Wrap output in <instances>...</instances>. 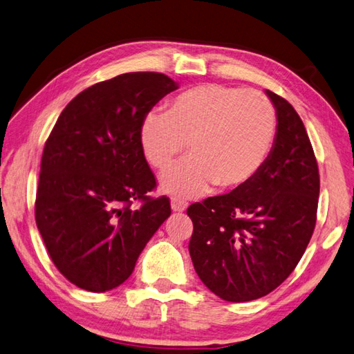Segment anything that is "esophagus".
Wrapping results in <instances>:
<instances>
[{"label": "esophagus", "instance_id": "esophagus-1", "mask_svg": "<svg viewBox=\"0 0 354 354\" xmlns=\"http://www.w3.org/2000/svg\"><path fill=\"white\" fill-rule=\"evenodd\" d=\"M171 207H172V210H174V212H183L187 207V203L185 200H182V198L174 197V198L171 200Z\"/></svg>", "mask_w": 354, "mask_h": 354}]
</instances>
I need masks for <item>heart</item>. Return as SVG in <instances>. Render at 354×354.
Masks as SVG:
<instances>
[{
    "label": "heart",
    "instance_id": "heart-1",
    "mask_svg": "<svg viewBox=\"0 0 354 354\" xmlns=\"http://www.w3.org/2000/svg\"><path fill=\"white\" fill-rule=\"evenodd\" d=\"M277 131L271 101L257 91L209 83L172 100L167 113L148 112L139 129L144 154L163 169L189 145L191 156L162 174L167 192L197 195L212 185L233 189L256 176Z\"/></svg>",
    "mask_w": 354,
    "mask_h": 354
}]
</instances>
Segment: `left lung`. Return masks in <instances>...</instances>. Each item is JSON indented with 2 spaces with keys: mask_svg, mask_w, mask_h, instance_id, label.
<instances>
[{
  "mask_svg": "<svg viewBox=\"0 0 354 354\" xmlns=\"http://www.w3.org/2000/svg\"><path fill=\"white\" fill-rule=\"evenodd\" d=\"M277 131L262 168L229 194L187 207L198 277L225 301L265 297L295 270L317 223L319 172L301 118L266 91Z\"/></svg>",
  "mask_w": 354,
  "mask_h": 354,
  "instance_id": "obj_1",
  "label": "left lung"
}]
</instances>
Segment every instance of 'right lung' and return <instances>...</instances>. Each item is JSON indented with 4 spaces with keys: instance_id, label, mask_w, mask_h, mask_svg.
Returning <instances> with one entry per match:
<instances>
[{
    "instance_id": "1",
    "label": "right lung",
    "mask_w": 354,
    "mask_h": 354,
    "mask_svg": "<svg viewBox=\"0 0 354 354\" xmlns=\"http://www.w3.org/2000/svg\"><path fill=\"white\" fill-rule=\"evenodd\" d=\"M176 89L160 73H127L97 83L69 101L46 139L36 224L53 263L75 286L106 292L124 283L171 215L168 197L147 195L156 177L139 129Z\"/></svg>"
}]
</instances>
